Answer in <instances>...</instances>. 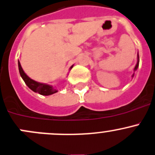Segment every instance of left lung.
<instances>
[{
	"mask_svg": "<svg viewBox=\"0 0 155 155\" xmlns=\"http://www.w3.org/2000/svg\"><path fill=\"white\" fill-rule=\"evenodd\" d=\"M139 53H138V54H137V64H136V65L135 66L134 72L136 71V70L138 69V67H139ZM134 74H135V73H133V76H132V77H133V76H134Z\"/></svg>",
	"mask_w": 155,
	"mask_h": 155,
	"instance_id": "8db88e82",
	"label": "left lung"
}]
</instances>
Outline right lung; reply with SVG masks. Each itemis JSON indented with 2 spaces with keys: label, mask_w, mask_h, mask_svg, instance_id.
<instances>
[{
  "label": "right lung",
  "mask_w": 155,
  "mask_h": 155,
  "mask_svg": "<svg viewBox=\"0 0 155 155\" xmlns=\"http://www.w3.org/2000/svg\"><path fill=\"white\" fill-rule=\"evenodd\" d=\"M18 67H19V74H20L21 77L23 79V81L25 82V83L26 84L27 86L30 88L31 90H32L34 92H38L41 95H51V94H53L54 93L58 92V90L53 87L51 85H48L45 83H41V82H36V81L33 80L31 78L28 77L26 74L25 73V72L22 70V67H21V64L19 63V61H18ZM73 65L70 67V69L73 68Z\"/></svg>",
  "instance_id": "1"
}]
</instances>
